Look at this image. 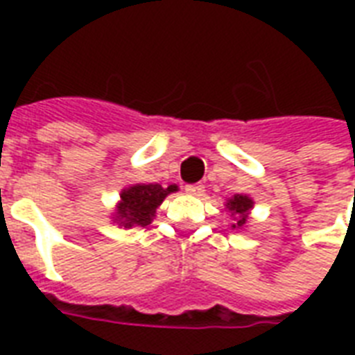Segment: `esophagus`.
Returning <instances> with one entry per match:
<instances>
[{"label": "esophagus", "mask_w": 355, "mask_h": 355, "mask_svg": "<svg viewBox=\"0 0 355 355\" xmlns=\"http://www.w3.org/2000/svg\"><path fill=\"white\" fill-rule=\"evenodd\" d=\"M186 191H188L189 195H202L205 188H202L200 184H188V186H186Z\"/></svg>", "instance_id": "34e87169"}]
</instances>
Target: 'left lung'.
Returning a JSON list of instances; mask_svg holds the SVG:
<instances>
[{
    "instance_id": "left-lung-1",
    "label": "left lung",
    "mask_w": 355,
    "mask_h": 355,
    "mask_svg": "<svg viewBox=\"0 0 355 355\" xmlns=\"http://www.w3.org/2000/svg\"><path fill=\"white\" fill-rule=\"evenodd\" d=\"M227 208L232 211L236 219V225H232V228H239L247 223V211L252 208V200L248 199L247 195H236L234 199L228 200Z\"/></svg>"
}]
</instances>
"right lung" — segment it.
I'll list each match as a JSON object with an SVG mask.
<instances>
[{
    "mask_svg": "<svg viewBox=\"0 0 355 355\" xmlns=\"http://www.w3.org/2000/svg\"><path fill=\"white\" fill-rule=\"evenodd\" d=\"M173 191H177V186L162 188L160 184H136L125 189L116 221L125 228L147 227L153 221L158 205Z\"/></svg>",
    "mask_w": 355,
    "mask_h": 355,
    "instance_id": "1",
    "label": "right lung"
}]
</instances>
